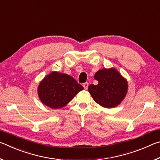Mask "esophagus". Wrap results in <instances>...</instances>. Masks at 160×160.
<instances>
[{"label":"esophagus","instance_id":"obj_1","mask_svg":"<svg viewBox=\"0 0 160 160\" xmlns=\"http://www.w3.org/2000/svg\"><path fill=\"white\" fill-rule=\"evenodd\" d=\"M88 86H89V83L88 82L83 83V87H84V89H85V90H88Z\"/></svg>","mask_w":160,"mask_h":160}]
</instances>
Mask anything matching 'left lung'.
Here are the masks:
<instances>
[{"mask_svg":"<svg viewBox=\"0 0 160 160\" xmlns=\"http://www.w3.org/2000/svg\"><path fill=\"white\" fill-rule=\"evenodd\" d=\"M94 78L98 84L89 85L88 91L98 104L105 108H113L125 98L128 82L115 68L99 70Z\"/></svg>","mask_w":160,"mask_h":160,"instance_id":"1","label":"left lung"}]
</instances>
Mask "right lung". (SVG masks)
I'll list each match as a JSON object with an SVG mask.
<instances>
[{
	"label": "right lung",
	"instance_id": "obj_1",
	"mask_svg": "<svg viewBox=\"0 0 160 160\" xmlns=\"http://www.w3.org/2000/svg\"><path fill=\"white\" fill-rule=\"evenodd\" d=\"M83 90L73 78L53 71L46 76L38 87V94L43 104L51 109L63 107Z\"/></svg>",
	"mask_w": 160,
	"mask_h": 160
}]
</instances>
